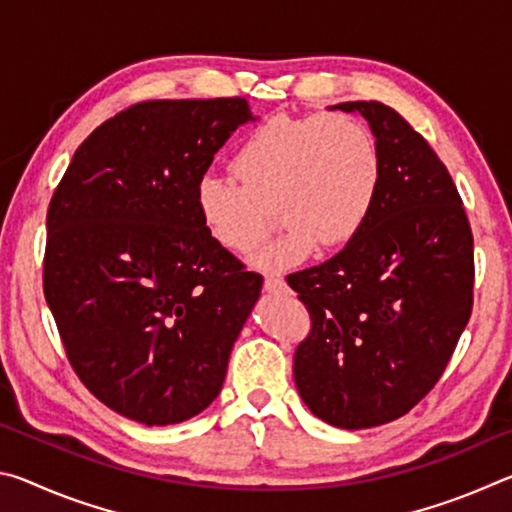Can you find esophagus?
Listing matches in <instances>:
<instances>
[{
  "label": "esophagus",
  "mask_w": 512,
  "mask_h": 512,
  "mask_svg": "<svg viewBox=\"0 0 512 512\" xmlns=\"http://www.w3.org/2000/svg\"><path fill=\"white\" fill-rule=\"evenodd\" d=\"M264 289H266L268 293H277V291H287L289 287H287V282L282 280V277H277V275H266V280H264Z\"/></svg>",
  "instance_id": "esophagus-1"
}]
</instances>
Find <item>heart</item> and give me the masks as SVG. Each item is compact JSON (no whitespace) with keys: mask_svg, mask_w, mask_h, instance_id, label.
Here are the masks:
<instances>
[{"mask_svg":"<svg viewBox=\"0 0 512 512\" xmlns=\"http://www.w3.org/2000/svg\"><path fill=\"white\" fill-rule=\"evenodd\" d=\"M230 167L239 184L198 180V219L216 246L248 255L271 232L277 210L284 232L255 257L268 271L298 266L318 246H348L368 225L384 183L375 133L341 112L266 119L244 137Z\"/></svg>","mask_w":512,"mask_h":512,"instance_id":"heart-1","label":"heart"}]
</instances>
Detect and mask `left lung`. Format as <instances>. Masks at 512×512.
Here are the masks:
<instances>
[{"label": "left lung", "mask_w": 512, "mask_h": 512, "mask_svg": "<svg viewBox=\"0 0 512 512\" xmlns=\"http://www.w3.org/2000/svg\"><path fill=\"white\" fill-rule=\"evenodd\" d=\"M334 108L368 119L384 183L357 239L287 277L311 318L293 379L316 418L368 429L409 413L445 372L472 314L474 239L447 167L400 112Z\"/></svg>", "instance_id": "8db88e82"}]
</instances>
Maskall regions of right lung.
<instances>
[{
	"instance_id": "right-lung-1",
	"label": "right lung",
	"mask_w": 512,
	"mask_h": 512,
	"mask_svg": "<svg viewBox=\"0 0 512 512\" xmlns=\"http://www.w3.org/2000/svg\"><path fill=\"white\" fill-rule=\"evenodd\" d=\"M250 119L241 97L135 103L92 131L51 196L42 282L67 359L99 402L146 427L214 402L262 291L194 201Z\"/></svg>"
}]
</instances>
